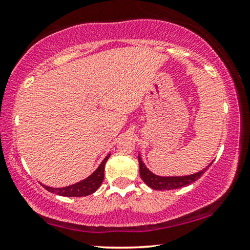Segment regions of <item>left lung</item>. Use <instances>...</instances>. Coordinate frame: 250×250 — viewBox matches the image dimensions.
Wrapping results in <instances>:
<instances>
[{
	"mask_svg": "<svg viewBox=\"0 0 250 250\" xmlns=\"http://www.w3.org/2000/svg\"><path fill=\"white\" fill-rule=\"evenodd\" d=\"M139 164H140V176L143 180L146 186L151 188L153 190H173V189H179V188L187 187L189 184L196 182L198 179H200L201 175L209 168V166L213 164L211 162L209 165L205 167L204 169L199 170V172L190 174V175H184V176H160L157 174L152 173L148 167L146 166V164L142 162L141 156L139 155Z\"/></svg>",
	"mask_w": 250,
	"mask_h": 250,
	"instance_id": "obj_1",
	"label": "left lung"
}]
</instances>
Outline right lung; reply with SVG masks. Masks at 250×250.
<instances>
[{
  "instance_id": "1",
  "label": "right lung",
  "mask_w": 250,
  "mask_h": 250,
  "mask_svg": "<svg viewBox=\"0 0 250 250\" xmlns=\"http://www.w3.org/2000/svg\"><path fill=\"white\" fill-rule=\"evenodd\" d=\"M110 157V153L102 160V163L99 165L97 169L91 174L90 176H87L85 180H82L80 182L71 184V186L63 187V188H51L47 186H44V189H46L49 192L57 193L59 196L63 197H85L88 194L93 193L100 188L102 181L104 177V165L107 163V160Z\"/></svg>"
}]
</instances>
